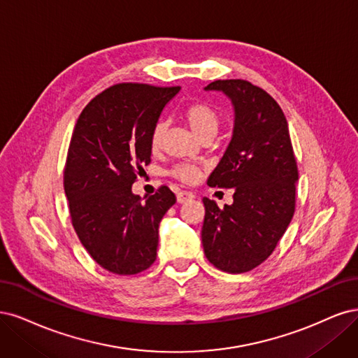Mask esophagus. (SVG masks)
I'll return each instance as SVG.
<instances>
[{
	"mask_svg": "<svg viewBox=\"0 0 358 358\" xmlns=\"http://www.w3.org/2000/svg\"><path fill=\"white\" fill-rule=\"evenodd\" d=\"M193 198H194V193H193V192H187V190H181V192L177 194L178 203H184V202H187V201H190V199H193Z\"/></svg>",
	"mask_w": 358,
	"mask_h": 358,
	"instance_id": "esophagus-1",
	"label": "esophagus"
}]
</instances>
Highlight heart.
Returning a JSON list of instances; mask_svg holds the SVG:
<instances>
[{
  "label": "heart",
  "instance_id": "obj_1",
  "mask_svg": "<svg viewBox=\"0 0 358 358\" xmlns=\"http://www.w3.org/2000/svg\"><path fill=\"white\" fill-rule=\"evenodd\" d=\"M182 117L190 126V129L198 135L201 140H206V138L211 140L217 134L218 128H220V114H218V111L214 107H211L210 103L202 101L189 103L182 111ZM165 129V122L159 120L155 123L152 134H150V147H152V150H159V147L162 145ZM171 176L182 182L190 184L198 181L199 169L192 165H176L171 169Z\"/></svg>",
  "mask_w": 358,
  "mask_h": 358
}]
</instances>
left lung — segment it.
I'll return each instance as SVG.
<instances>
[{
	"label": "left lung",
	"instance_id": "1",
	"mask_svg": "<svg viewBox=\"0 0 358 358\" xmlns=\"http://www.w3.org/2000/svg\"><path fill=\"white\" fill-rule=\"evenodd\" d=\"M235 107V128L208 186L234 189V203L218 208L203 198L206 259L227 273H244L266 260L296 210L297 162L281 107L247 80H215Z\"/></svg>",
	"mask_w": 358,
	"mask_h": 358
}]
</instances>
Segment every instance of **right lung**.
Returning a JSON list of instances; mask_svg holds the SVG:
<instances>
[{"label":"right lung","instance_id":"add662e5","mask_svg":"<svg viewBox=\"0 0 358 358\" xmlns=\"http://www.w3.org/2000/svg\"><path fill=\"white\" fill-rule=\"evenodd\" d=\"M180 86L114 85L80 114L68 147L64 189L71 223L101 268L136 275L156 260L159 223L176 203L160 186L143 201L132 184L150 164V134Z\"/></svg>","mask_w":358,"mask_h":358}]
</instances>
